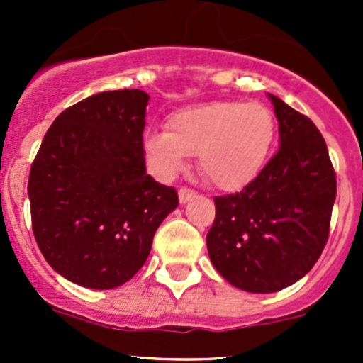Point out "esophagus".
<instances>
[{"label": "esophagus", "mask_w": 363, "mask_h": 363, "mask_svg": "<svg viewBox=\"0 0 363 363\" xmlns=\"http://www.w3.org/2000/svg\"><path fill=\"white\" fill-rule=\"evenodd\" d=\"M193 196H195V191L189 188H181L179 189V202L181 203H186L188 200H191Z\"/></svg>", "instance_id": "34e87169"}]
</instances>
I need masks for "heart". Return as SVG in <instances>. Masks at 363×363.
Here are the masks:
<instances>
[{
	"mask_svg": "<svg viewBox=\"0 0 363 363\" xmlns=\"http://www.w3.org/2000/svg\"><path fill=\"white\" fill-rule=\"evenodd\" d=\"M277 135L274 112L263 104L207 101L174 112L167 131L149 130L142 138L149 168L170 181L199 156V170L223 191L250 186L265 167Z\"/></svg>",
	"mask_w": 363,
	"mask_h": 363,
	"instance_id": "obj_1",
	"label": "heart"
}]
</instances>
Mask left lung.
<instances>
[{"label": "left lung", "instance_id": "obj_1", "mask_svg": "<svg viewBox=\"0 0 363 363\" xmlns=\"http://www.w3.org/2000/svg\"><path fill=\"white\" fill-rule=\"evenodd\" d=\"M279 151L235 195L216 196L207 250L219 274L244 291L274 294L302 279L330 232L337 181L320 130L269 94Z\"/></svg>", "mask_w": 363, "mask_h": 363}]
</instances>
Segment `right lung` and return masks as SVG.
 <instances>
[{"label": "right lung", "instance_id": "obj_1", "mask_svg": "<svg viewBox=\"0 0 363 363\" xmlns=\"http://www.w3.org/2000/svg\"><path fill=\"white\" fill-rule=\"evenodd\" d=\"M149 94L105 91L56 117L31 164V223L43 258L65 279L111 290L147 259L177 191L145 172Z\"/></svg>", "mask_w": 363, "mask_h": 363}]
</instances>
